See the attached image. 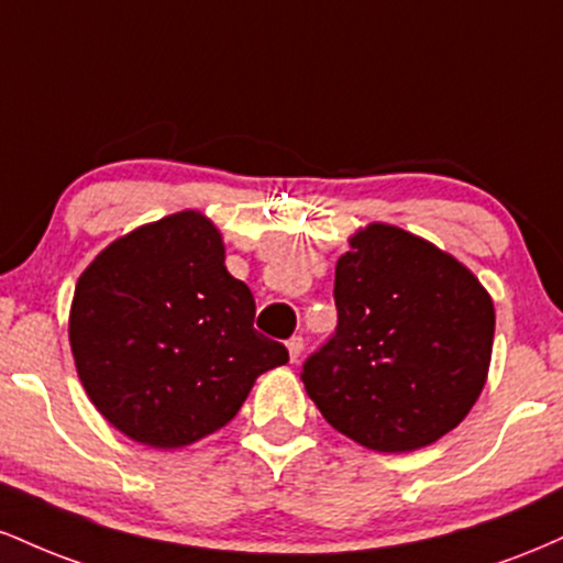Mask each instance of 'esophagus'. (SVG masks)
Segmentation results:
<instances>
[{
	"instance_id": "obj_1",
	"label": "esophagus",
	"mask_w": 563,
	"mask_h": 563,
	"mask_svg": "<svg viewBox=\"0 0 563 563\" xmlns=\"http://www.w3.org/2000/svg\"><path fill=\"white\" fill-rule=\"evenodd\" d=\"M286 346H288V354H290V363H296V360H299L301 352H303V339H301V335H290Z\"/></svg>"
}]
</instances>
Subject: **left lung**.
<instances>
[{
  "label": "left lung",
  "instance_id": "8db88e82",
  "mask_svg": "<svg viewBox=\"0 0 563 563\" xmlns=\"http://www.w3.org/2000/svg\"><path fill=\"white\" fill-rule=\"evenodd\" d=\"M339 325L301 365L328 423L378 452L455 429L487 378L495 309L474 275L410 232L371 224L335 264Z\"/></svg>",
  "mask_w": 563,
  "mask_h": 563
}]
</instances>
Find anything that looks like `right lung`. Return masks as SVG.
<instances>
[{
	"mask_svg": "<svg viewBox=\"0 0 563 563\" xmlns=\"http://www.w3.org/2000/svg\"><path fill=\"white\" fill-rule=\"evenodd\" d=\"M251 288L224 267L214 224L183 211L108 245L70 307L76 371L134 442L183 448L235 418L288 349L254 328Z\"/></svg>",
	"mask_w": 563,
	"mask_h": 563,
	"instance_id": "add662e5",
	"label": "right lung"
}]
</instances>
